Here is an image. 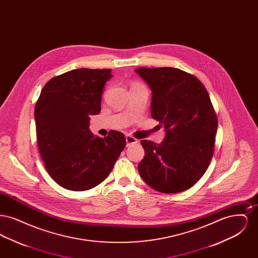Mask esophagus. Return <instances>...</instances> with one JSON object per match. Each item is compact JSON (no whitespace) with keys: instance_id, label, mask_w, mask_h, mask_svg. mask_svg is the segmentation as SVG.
Segmentation results:
<instances>
[{"instance_id":"obj_1","label":"esophagus","mask_w":258,"mask_h":258,"mask_svg":"<svg viewBox=\"0 0 258 258\" xmlns=\"http://www.w3.org/2000/svg\"><path fill=\"white\" fill-rule=\"evenodd\" d=\"M125 141H126V146H131L132 144H136L138 141L137 139H135V137H133L132 135H125Z\"/></svg>"}]
</instances>
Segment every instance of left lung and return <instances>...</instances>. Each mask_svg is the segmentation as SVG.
I'll return each instance as SVG.
<instances>
[{"instance_id":"obj_1","label":"left lung","mask_w":258,"mask_h":258,"mask_svg":"<svg viewBox=\"0 0 258 258\" xmlns=\"http://www.w3.org/2000/svg\"><path fill=\"white\" fill-rule=\"evenodd\" d=\"M135 73L152 90L151 115L165 130L160 144L141 140L145 158L138 172L163 194L192 186L214 155L218 118L208 92L196 76L175 68H139Z\"/></svg>"}]
</instances>
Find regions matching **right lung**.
Segmentation results:
<instances>
[{
	"label": "right lung",
	"instance_id": "add662e5",
	"mask_svg": "<svg viewBox=\"0 0 258 258\" xmlns=\"http://www.w3.org/2000/svg\"><path fill=\"white\" fill-rule=\"evenodd\" d=\"M111 70L78 69L50 79L35 108L37 146L52 179L71 190H87L104 181L123 148L124 135L104 138L89 128L90 115L100 112Z\"/></svg>",
	"mask_w": 258,
	"mask_h": 258
}]
</instances>
